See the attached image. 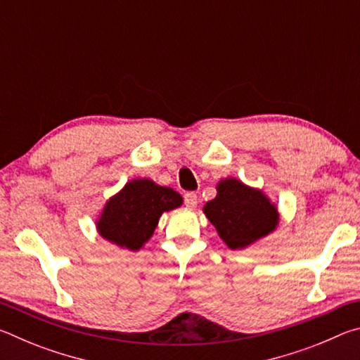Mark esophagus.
<instances>
[{
  "label": "esophagus",
  "instance_id": "1",
  "mask_svg": "<svg viewBox=\"0 0 360 360\" xmlns=\"http://www.w3.org/2000/svg\"><path fill=\"white\" fill-rule=\"evenodd\" d=\"M197 195H195L193 192H187L186 195H184V203H186V206H188V208H195V206H197Z\"/></svg>",
  "mask_w": 360,
  "mask_h": 360
}]
</instances>
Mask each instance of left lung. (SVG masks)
Segmentation results:
<instances>
[{
  "label": "left lung",
  "mask_w": 360,
  "mask_h": 360,
  "mask_svg": "<svg viewBox=\"0 0 360 360\" xmlns=\"http://www.w3.org/2000/svg\"><path fill=\"white\" fill-rule=\"evenodd\" d=\"M216 188V198L203 206V212L230 249H245L276 230L278 208L260 188L236 178L219 181Z\"/></svg>",
  "instance_id": "8db88e82"
}]
</instances>
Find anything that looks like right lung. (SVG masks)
Returning <instances> with one entry per match:
<instances>
[{
    "label": "right lung",
    "mask_w": 360,
    "mask_h": 360,
    "mask_svg": "<svg viewBox=\"0 0 360 360\" xmlns=\"http://www.w3.org/2000/svg\"><path fill=\"white\" fill-rule=\"evenodd\" d=\"M181 205L182 197L174 188L146 178L131 179L108 200L96 219V230L112 245L139 251L154 235L163 212Z\"/></svg>",
    "instance_id": "right-lung-1"
}]
</instances>
